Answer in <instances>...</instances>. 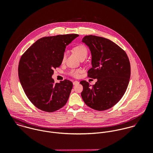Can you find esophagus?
I'll return each instance as SVG.
<instances>
[{
	"mask_svg": "<svg viewBox=\"0 0 153 153\" xmlns=\"http://www.w3.org/2000/svg\"><path fill=\"white\" fill-rule=\"evenodd\" d=\"M79 84V82H78V81H75L73 82V84H74V85H76V84Z\"/></svg>",
	"mask_w": 153,
	"mask_h": 153,
	"instance_id": "1",
	"label": "esophagus"
}]
</instances>
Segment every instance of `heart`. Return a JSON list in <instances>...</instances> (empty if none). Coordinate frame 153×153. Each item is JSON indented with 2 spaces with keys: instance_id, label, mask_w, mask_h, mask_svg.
<instances>
[{
  "instance_id": "heart-1",
  "label": "heart",
  "mask_w": 153,
  "mask_h": 153,
  "mask_svg": "<svg viewBox=\"0 0 153 153\" xmlns=\"http://www.w3.org/2000/svg\"><path fill=\"white\" fill-rule=\"evenodd\" d=\"M73 51L74 53L77 56V57L80 59H85L87 58L88 54V50L86 46H85L83 44H79L76 46H75L73 48ZM66 58V53L64 52L62 56V62L64 63L65 62ZM81 70L79 69H72L69 71V74L74 77H78L79 75V74L81 73Z\"/></svg>"
}]
</instances>
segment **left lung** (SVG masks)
Masks as SVG:
<instances>
[{
  "instance_id": "obj_1",
  "label": "left lung",
  "mask_w": 153,
  "mask_h": 153,
  "mask_svg": "<svg viewBox=\"0 0 153 153\" xmlns=\"http://www.w3.org/2000/svg\"><path fill=\"white\" fill-rule=\"evenodd\" d=\"M88 45L92 54V66L88 77L97 79L91 85L85 80L81 97L86 105L97 111H104L114 106L121 99L128 87L131 66L126 52L108 39L88 35L82 41Z\"/></svg>"
}]
</instances>
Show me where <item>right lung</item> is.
Segmentation results:
<instances>
[{
  "label": "right lung",
  "mask_w": 153,
  "mask_h": 153,
  "mask_svg": "<svg viewBox=\"0 0 153 153\" xmlns=\"http://www.w3.org/2000/svg\"><path fill=\"white\" fill-rule=\"evenodd\" d=\"M78 34L44 37L36 41L22 55L18 75L23 91L37 108L52 112L62 108L69 98L72 82L64 79L55 84L53 69L62 64L66 46Z\"/></svg>",
  "instance_id": "1"
}]
</instances>
